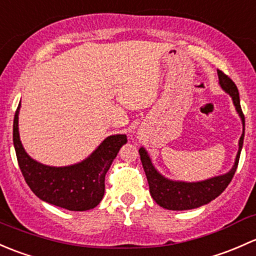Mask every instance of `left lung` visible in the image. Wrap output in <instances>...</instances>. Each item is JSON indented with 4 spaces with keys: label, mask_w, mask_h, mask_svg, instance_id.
Masks as SVG:
<instances>
[{
    "label": "left lung",
    "mask_w": 256,
    "mask_h": 256,
    "mask_svg": "<svg viewBox=\"0 0 256 256\" xmlns=\"http://www.w3.org/2000/svg\"><path fill=\"white\" fill-rule=\"evenodd\" d=\"M218 78H220V86L223 91H226L232 97L234 107L236 113L239 114L243 124V133L239 139V149L236 152V162L228 172L223 175L214 176V178H207L204 181H197V182H186V181H175L165 178L164 175L159 172L152 165V159L146 150V148L142 146L139 149L142 164L146 171V175L149 184V191L152 200L159 204L160 207L166 208L170 210H186L198 208L204 204H210V201L220 196L229 185V182L233 178L238 168L239 158H240L242 148H243L244 133H246V120L242 112L240 100H239V92L236 84L224 75L220 70H217Z\"/></svg>",
    "instance_id": "left-lung-1"
}]
</instances>
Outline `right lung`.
Listing matches in <instances>:
<instances>
[{
	"label": "right lung",
	"instance_id": "1",
	"mask_svg": "<svg viewBox=\"0 0 256 256\" xmlns=\"http://www.w3.org/2000/svg\"><path fill=\"white\" fill-rule=\"evenodd\" d=\"M13 120V146L22 175L36 197L44 202L69 210H92L102 201L104 178L123 144L126 134L110 136L82 162L68 166H49L32 159L20 138L18 116Z\"/></svg>",
	"mask_w": 256,
	"mask_h": 256
}]
</instances>
